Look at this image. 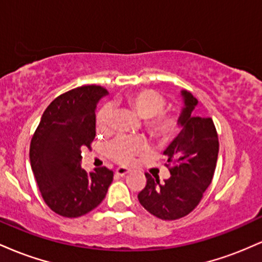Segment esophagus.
I'll list each match as a JSON object with an SVG mask.
<instances>
[{
	"label": "esophagus",
	"instance_id": "esophagus-1",
	"mask_svg": "<svg viewBox=\"0 0 262 262\" xmlns=\"http://www.w3.org/2000/svg\"><path fill=\"white\" fill-rule=\"evenodd\" d=\"M128 172H129L128 167L119 166V167H117V169H116V175H118V176H124V175H127Z\"/></svg>",
	"mask_w": 262,
	"mask_h": 262
}]
</instances>
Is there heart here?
I'll list each match as a JSON object with an SVG mask.
<instances>
[{"instance_id":"1","label":"heart","mask_w":262,"mask_h":262,"mask_svg":"<svg viewBox=\"0 0 262 262\" xmlns=\"http://www.w3.org/2000/svg\"><path fill=\"white\" fill-rule=\"evenodd\" d=\"M125 103L134 111L140 118L145 119V129L156 140L166 141L172 139L179 133L180 118L176 113L164 111L166 98L164 95L152 89H141L129 92ZM112 110L108 104L100 108L96 116L97 130L104 132L110 127ZM149 149L148 141L143 138L118 135L116 139L107 144L106 154L118 164L129 165L135 159L144 155Z\"/></svg>"}]
</instances>
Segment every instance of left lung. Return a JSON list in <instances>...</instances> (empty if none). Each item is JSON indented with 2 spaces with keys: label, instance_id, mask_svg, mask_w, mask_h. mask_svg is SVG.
I'll return each mask as SVG.
<instances>
[{
  "label": "left lung",
  "instance_id": "obj_1",
  "mask_svg": "<svg viewBox=\"0 0 262 262\" xmlns=\"http://www.w3.org/2000/svg\"><path fill=\"white\" fill-rule=\"evenodd\" d=\"M182 96L185 108L180 124L183 129L164 151L171 176L160 182L146 172L145 187L138 193L141 206L162 221L180 219L196 208L217 166L219 141L213 119L194 116L198 101L187 91H182Z\"/></svg>",
  "mask_w": 262,
  "mask_h": 262
}]
</instances>
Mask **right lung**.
I'll use <instances>...</instances> for the list:
<instances>
[{
  "instance_id": "obj_1",
  "label": "right lung",
  "mask_w": 262,
  "mask_h": 262,
  "mask_svg": "<svg viewBox=\"0 0 262 262\" xmlns=\"http://www.w3.org/2000/svg\"><path fill=\"white\" fill-rule=\"evenodd\" d=\"M107 91L85 85L58 96L41 116L31 140L29 159L44 202L65 218L91 212L106 197L113 181L107 167L87 173L81 150L96 137V103Z\"/></svg>"
}]
</instances>
